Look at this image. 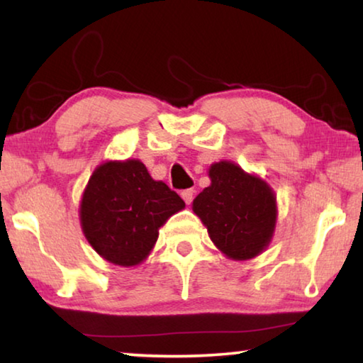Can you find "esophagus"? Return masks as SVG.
<instances>
[{
	"mask_svg": "<svg viewBox=\"0 0 363 363\" xmlns=\"http://www.w3.org/2000/svg\"><path fill=\"white\" fill-rule=\"evenodd\" d=\"M194 194H195L194 189H187V190H182L181 196H182V200L186 201L187 205H190V203H192V200H194Z\"/></svg>",
	"mask_w": 363,
	"mask_h": 363,
	"instance_id": "1",
	"label": "esophagus"
}]
</instances>
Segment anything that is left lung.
Returning a JSON list of instances; mask_svg holds the SVG:
<instances>
[{"instance_id": "left-lung-1", "label": "left lung", "mask_w": 363, "mask_h": 363, "mask_svg": "<svg viewBox=\"0 0 363 363\" xmlns=\"http://www.w3.org/2000/svg\"><path fill=\"white\" fill-rule=\"evenodd\" d=\"M211 184L195 196L192 210L211 242L233 261L259 256L272 242L277 224V196L257 174L223 160L208 169Z\"/></svg>"}]
</instances>
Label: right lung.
<instances>
[{"instance_id":"add662e5","label":"right lung","mask_w":363,"mask_h":363,"mask_svg":"<svg viewBox=\"0 0 363 363\" xmlns=\"http://www.w3.org/2000/svg\"><path fill=\"white\" fill-rule=\"evenodd\" d=\"M184 206L167 184L152 179L140 160H108L86 184L79 224L101 257L115 266L134 267L155 247L160 227Z\"/></svg>"}]
</instances>
